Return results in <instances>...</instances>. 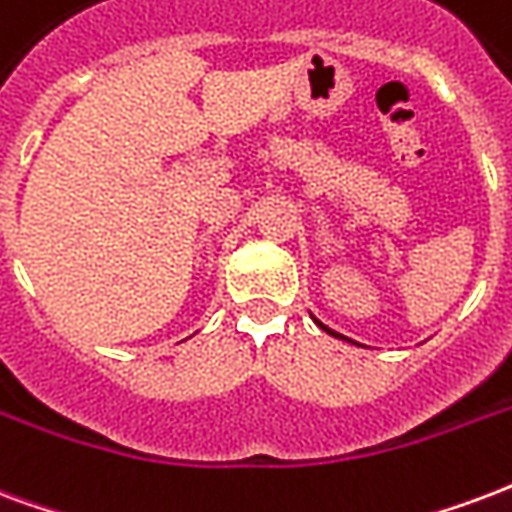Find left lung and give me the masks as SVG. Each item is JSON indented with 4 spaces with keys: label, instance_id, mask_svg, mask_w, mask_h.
I'll use <instances>...</instances> for the list:
<instances>
[{
    "label": "left lung",
    "instance_id": "8db88e82",
    "mask_svg": "<svg viewBox=\"0 0 512 512\" xmlns=\"http://www.w3.org/2000/svg\"><path fill=\"white\" fill-rule=\"evenodd\" d=\"M318 326H321V329H324V332H329V334H332V337H343V334L332 332V329H329V326H324V324H318Z\"/></svg>",
    "mask_w": 512,
    "mask_h": 512
}]
</instances>
